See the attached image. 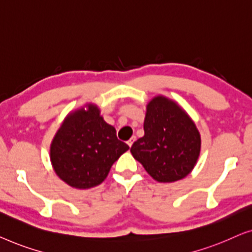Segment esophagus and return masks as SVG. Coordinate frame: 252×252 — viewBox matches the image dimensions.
Returning a JSON list of instances; mask_svg holds the SVG:
<instances>
[{"label":"esophagus","instance_id":"esophagus-1","mask_svg":"<svg viewBox=\"0 0 252 252\" xmlns=\"http://www.w3.org/2000/svg\"><path fill=\"white\" fill-rule=\"evenodd\" d=\"M134 140H136V137H134V136H133V137H131V138H130V139L126 141L127 146H129V147H131V146H132V144H133V141H134Z\"/></svg>","mask_w":252,"mask_h":252}]
</instances>
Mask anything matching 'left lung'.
Wrapping results in <instances>:
<instances>
[{
  "mask_svg": "<svg viewBox=\"0 0 252 252\" xmlns=\"http://www.w3.org/2000/svg\"><path fill=\"white\" fill-rule=\"evenodd\" d=\"M144 131L130 152L152 178L173 183L192 172L200 157L201 134L178 102L155 95L146 106Z\"/></svg>",
  "mask_w": 252,
  "mask_h": 252,
  "instance_id": "1",
  "label": "left lung"
}]
</instances>
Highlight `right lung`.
Instances as JSON below:
<instances>
[{
	"label": "right lung",
	"instance_id": "add662e5",
	"mask_svg": "<svg viewBox=\"0 0 252 252\" xmlns=\"http://www.w3.org/2000/svg\"><path fill=\"white\" fill-rule=\"evenodd\" d=\"M129 150L105 122L97 105L89 102L63 120L50 145V161L57 176L73 189L98 186L115 161Z\"/></svg>",
	"mask_w": 252,
	"mask_h": 252
}]
</instances>
